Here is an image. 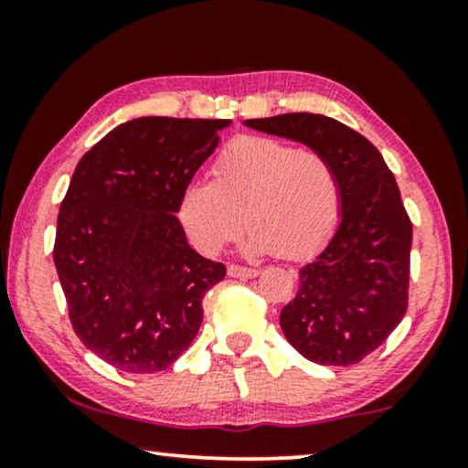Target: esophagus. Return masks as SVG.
Here are the masks:
<instances>
[{
	"label": "esophagus",
	"mask_w": 468,
	"mask_h": 468,
	"mask_svg": "<svg viewBox=\"0 0 468 468\" xmlns=\"http://www.w3.org/2000/svg\"><path fill=\"white\" fill-rule=\"evenodd\" d=\"M228 274H229V277H236V279H253V277H258L260 271H258V268H247V266H239V264H229L228 266Z\"/></svg>",
	"instance_id": "34e87169"
}]
</instances>
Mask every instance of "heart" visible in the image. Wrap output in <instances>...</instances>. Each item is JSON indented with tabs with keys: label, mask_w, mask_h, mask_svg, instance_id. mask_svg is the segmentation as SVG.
I'll return each mask as SVG.
<instances>
[{
	"label": "heart",
	"mask_w": 468,
	"mask_h": 468,
	"mask_svg": "<svg viewBox=\"0 0 468 468\" xmlns=\"http://www.w3.org/2000/svg\"><path fill=\"white\" fill-rule=\"evenodd\" d=\"M341 217V183L322 153L283 140H234L213 164V183L185 185L178 219L204 255H217L251 228L245 251L309 258Z\"/></svg>",
	"instance_id": "1"
}]
</instances>
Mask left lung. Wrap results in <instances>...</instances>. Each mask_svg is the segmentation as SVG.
Masks as SVG:
<instances>
[{
    "label": "left lung",
    "instance_id": "1",
    "mask_svg": "<svg viewBox=\"0 0 468 468\" xmlns=\"http://www.w3.org/2000/svg\"><path fill=\"white\" fill-rule=\"evenodd\" d=\"M251 130L303 143L335 165L341 221L315 260L300 268L281 330L306 360L349 367L402 322L409 300L413 228L381 153L341 121L313 112L247 119Z\"/></svg>",
    "mask_w": 468,
    "mask_h": 468
}]
</instances>
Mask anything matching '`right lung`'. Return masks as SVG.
<instances>
[{
	"label": "right lung",
	"mask_w": 468,
	"mask_h": 468,
	"mask_svg": "<svg viewBox=\"0 0 468 468\" xmlns=\"http://www.w3.org/2000/svg\"><path fill=\"white\" fill-rule=\"evenodd\" d=\"M232 121L140 117L76 165L57 217L55 268L82 345L123 373L165 370L194 341L226 266L189 247L185 185Z\"/></svg>",
	"instance_id": "obj_1"
}]
</instances>
